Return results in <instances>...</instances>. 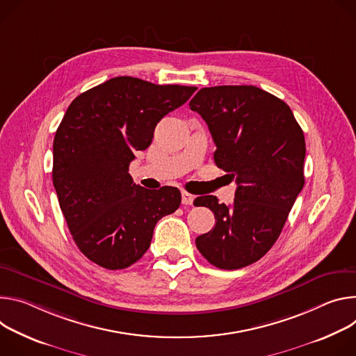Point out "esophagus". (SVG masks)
Here are the masks:
<instances>
[{
  "label": "esophagus",
  "instance_id": "esophagus-1",
  "mask_svg": "<svg viewBox=\"0 0 356 356\" xmlns=\"http://www.w3.org/2000/svg\"><path fill=\"white\" fill-rule=\"evenodd\" d=\"M181 195H182V204H184V205H192L193 198H195V196H193L192 193H189V192H186V191H182Z\"/></svg>",
  "mask_w": 356,
  "mask_h": 356
}]
</instances>
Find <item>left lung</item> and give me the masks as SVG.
<instances>
[{
	"label": "left lung",
	"mask_w": 356,
	"mask_h": 356,
	"mask_svg": "<svg viewBox=\"0 0 356 356\" xmlns=\"http://www.w3.org/2000/svg\"><path fill=\"white\" fill-rule=\"evenodd\" d=\"M189 107L208 124L215 164L238 184L232 205L213 195L195 200L216 219L195 243L211 264L242 268L279 239L304 186V133L282 99L256 86L204 88Z\"/></svg>",
	"instance_id": "obj_1"
}]
</instances>
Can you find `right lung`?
<instances>
[{
  "instance_id": "obj_1",
  "label": "right lung",
  "mask_w": 356,
  "mask_h": 356,
  "mask_svg": "<svg viewBox=\"0 0 356 356\" xmlns=\"http://www.w3.org/2000/svg\"><path fill=\"white\" fill-rule=\"evenodd\" d=\"M195 90L118 76L67 107L54 140L52 179L72 238L93 263L108 270L134 264L156 222L178 209V188L136 185L129 165L149 147L158 122Z\"/></svg>"
}]
</instances>
